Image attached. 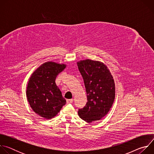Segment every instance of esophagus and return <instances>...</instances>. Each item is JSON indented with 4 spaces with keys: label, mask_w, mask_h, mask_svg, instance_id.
Masks as SVG:
<instances>
[{
    "label": "esophagus",
    "mask_w": 154,
    "mask_h": 154,
    "mask_svg": "<svg viewBox=\"0 0 154 154\" xmlns=\"http://www.w3.org/2000/svg\"><path fill=\"white\" fill-rule=\"evenodd\" d=\"M66 102L67 103H72L73 102V99H67Z\"/></svg>",
    "instance_id": "1"
}]
</instances>
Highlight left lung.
Wrapping results in <instances>:
<instances>
[{
  "instance_id": "left-lung-1",
  "label": "left lung",
  "mask_w": 154,
  "mask_h": 154,
  "mask_svg": "<svg viewBox=\"0 0 154 154\" xmlns=\"http://www.w3.org/2000/svg\"><path fill=\"white\" fill-rule=\"evenodd\" d=\"M87 94L86 105L78 111L79 116L87 122L100 120L107 115L115 98L113 77L102 62L90 59L77 62Z\"/></svg>"
}]
</instances>
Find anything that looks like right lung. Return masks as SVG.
<instances>
[{
  "label": "right lung",
  "mask_w": 154,
  "mask_h": 154,
  "mask_svg": "<svg viewBox=\"0 0 154 154\" xmlns=\"http://www.w3.org/2000/svg\"><path fill=\"white\" fill-rule=\"evenodd\" d=\"M64 64L48 61L42 64L32 74L28 82L26 96L35 113L45 119H52L66 103L55 83Z\"/></svg>",
  "instance_id": "1"
}]
</instances>
